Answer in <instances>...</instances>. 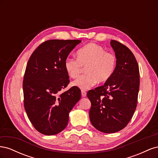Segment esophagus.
I'll return each mask as SVG.
<instances>
[{"instance_id":"esophagus-1","label":"esophagus","mask_w":158,"mask_h":158,"mask_svg":"<svg viewBox=\"0 0 158 158\" xmlns=\"http://www.w3.org/2000/svg\"><path fill=\"white\" fill-rule=\"evenodd\" d=\"M81 93H82V97H85L86 96V92L85 90H82L81 91Z\"/></svg>"}]
</instances>
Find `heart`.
Listing matches in <instances>:
<instances>
[{"mask_svg":"<svg viewBox=\"0 0 158 158\" xmlns=\"http://www.w3.org/2000/svg\"><path fill=\"white\" fill-rule=\"evenodd\" d=\"M76 58L66 59L64 69L70 77L74 79L78 77L85 67V74L73 82L74 86L82 90L92 88L98 82H106L116 67L115 55L94 43L80 48L76 52Z\"/></svg>","mask_w":158,"mask_h":158,"instance_id":"heart-1","label":"heart"}]
</instances>
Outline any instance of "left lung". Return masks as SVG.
<instances>
[{
  "mask_svg": "<svg viewBox=\"0 0 158 158\" xmlns=\"http://www.w3.org/2000/svg\"><path fill=\"white\" fill-rule=\"evenodd\" d=\"M110 44L115 53L116 67L102 86L91 89V123L104 133H114L125 128L135 111L139 92V68L135 55L127 47L117 41Z\"/></svg>",
  "mask_w": 158,
  "mask_h": 158,
  "instance_id": "1",
  "label": "left lung"
}]
</instances>
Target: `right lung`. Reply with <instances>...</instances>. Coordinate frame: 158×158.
Returning <instances> with one entry per match:
<instances>
[{
  "mask_svg": "<svg viewBox=\"0 0 158 158\" xmlns=\"http://www.w3.org/2000/svg\"><path fill=\"white\" fill-rule=\"evenodd\" d=\"M80 40H52L41 44L27 62L23 81L24 107L37 131L55 135L69 123V113L81 98L76 87L61 93L70 82L64 61Z\"/></svg>",
  "mask_w": 158,
  "mask_h": 158,
  "instance_id": "1",
  "label": "right lung"
}]
</instances>
